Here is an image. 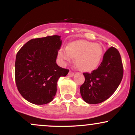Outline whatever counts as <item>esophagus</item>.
I'll return each mask as SVG.
<instances>
[{"instance_id": "obj_1", "label": "esophagus", "mask_w": 135, "mask_h": 135, "mask_svg": "<svg viewBox=\"0 0 135 135\" xmlns=\"http://www.w3.org/2000/svg\"><path fill=\"white\" fill-rule=\"evenodd\" d=\"M74 75V73L73 72H72V71H70V72H69V76L72 77Z\"/></svg>"}]
</instances>
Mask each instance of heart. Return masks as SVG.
Here are the masks:
<instances>
[{
    "instance_id": "heart-1",
    "label": "heart",
    "mask_w": 135,
    "mask_h": 135,
    "mask_svg": "<svg viewBox=\"0 0 135 135\" xmlns=\"http://www.w3.org/2000/svg\"><path fill=\"white\" fill-rule=\"evenodd\" d=\"M103 49L99 44L80 41L71 43L67 47L61 48L58 57L63 61L71 62L76 58L78 69L83 72H91L99 65L103 57Z\"/></svg>"
}]
</instances>
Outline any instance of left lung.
<instances>
[{"instance_id": "obj_1", "label": "left lung", "mask_w": 135, "mask_h": 135, "mask_svg": "<svg viewBox=\"0 0 135 135\" xmlns=\"http://www.w3.org/2000/svg\"><path fill=\"white\" fill-rule=\"evenodd\" d=\"M85 81L80 87L82 98L89 104H97L114 94L123 77L121 57L117 49L108 48L101 64L91 73H83Z\"/></svg>"}]
</instances>
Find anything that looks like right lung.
I'll return each mask as SVG.
<instances>
[{
	"label": "right lung",
	"mask_w": 135,
	"mask_h": 135,
	"mask_svg": "<svg viewBox=\"0 0 135 135\" xmlns=\"http://www.w3.org/2000/svg\"><path fill=\"white\" fill-rule=\"evenodd\" d=\"M60 37L33 38L17 52L15 82L21 95L30 103L44 105L51 102L56 93L58 79L69 72L56 63L62 43Z\"/></svg>",
	"instance_id": "1"
}]
</instances>
